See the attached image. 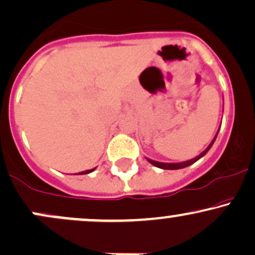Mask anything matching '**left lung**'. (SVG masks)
I'll return each instance as SVG.
<instances>
[{
    "mask_svg": "<svg viewBox=\"0 0 255 255\" xmlns=\"http://www.w3.org/2000/svg\"><path fill=\"white\" fill-rule=\"evenodd\" d=\"M218 131H219V130H218ZM218 131H217V134H216V135H215V137H213V139H212L211 144L207 146L206 150L201 152V153L199 154V156H197L195 158H192V159H189V160H186V162H180V163H162V162H157V160H152V159H150V158H146V159H147L148 162H150L152 165L157 166V168H160V169H165V170H176V169L186 168V166L192 165L193 163L197 162V160L200 159L201 157H204L205 154H206L207 152H209L210 148H211V146L213 145V142H215L216 137H217V135H218Z\"/></svg>",
    "mask_w": 255,
    "mask_h": 255,
    "instance_id": "1",
    "label": "left lung"
}]
</instances>
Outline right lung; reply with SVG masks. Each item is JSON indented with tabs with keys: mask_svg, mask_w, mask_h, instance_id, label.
<instances>
[{
	"mask_svg": "<svg viewBox=\"0 0 255 255\" xmlns=\"http://www.w3.org/2000/svg\"><path fill=\"white\" fill-rule=\"evenodd\" d=\"M96 168H93V169H91V170H85V171H81V172H79L78 175H85V174H90V172H92L93 170H95Z\"/></svg>",
	"mask_w": 255,
	"mask_h": 255,
	"instance_id": "1",
	"label": "right lung"
}]
</instances>
